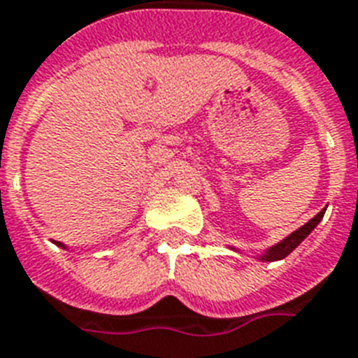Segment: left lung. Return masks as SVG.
I'll use <instances>...</instances> for the list:
<instances>
[{"label":"left lung","mask_w":358,"mask_h":358,"mask_svg":"<svg viewBox=\"0 0 358 358\" xmlns=\"http://www.w3.org/2000/svg\"><path fill=\"white\" fill-rule=\"evenodd\" d=\"M324 213H325V209H322L320 213L315 215L313 219L309 220V222H305L301 228H298L296 231H292L290 235H287L285 239L278 241L275 245L268 246V248H264L261 254H255V259H259L263 261V263H272V261H280V259H285L287 255L292 252L294 248H298V246L301 245V241L307 237V235L313 231V229L316 228V226L320 224V220L324 219ZM229 250H234V252H243L241 248H235V246H228Z\"/></svg>","instance_id":"8db88e82"}]
</instances>
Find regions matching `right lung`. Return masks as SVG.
Masks as SVG:
<instances>
[{
	"instance_id": "obj_1",
	"label": "right lung",
	"mask_w": 358,
	"mask_h": 358,
	"mask_svg": "<svg viewBox=\"0 0 358 358\" xmlns=\"http://www.w3.org/2000/svg\"><path fill=\"white\" fill-rule=\"evenodd\" d=\"M53 243H55V245H57V246H60V248H64V250H68V246L64 245V243H58V241H53Z\"/></svg>"
}]
</instances>
